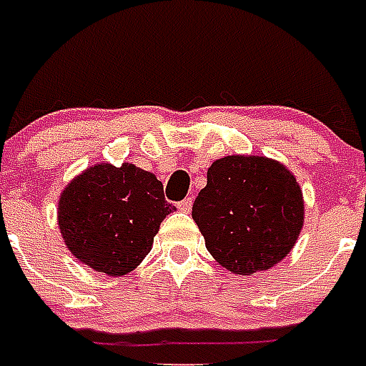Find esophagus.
<instances>
[{"instance_id": "34e87169", "label": "esophagus", "mask_w": 366, "mask_h": 366, "mask_svg": "<svg viewBox=\"0 0 366 366\" xmlns=\"http://www.w3.org/2000/svg\"><path fill=\"white\" fill-rule=\"evenodd\" d=\"M192 205H194V199H192V197H186V199H182V202L178 203L177 207L178 211H182V213H189V211H192Z\"/></svg>"}]
</instances>
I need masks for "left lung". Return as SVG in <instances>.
I'll return each mask as SVG.
<instances>
[{
  "label": "left lung",
  "mask_w": 366,
  "mask_h": 366,
  "mask_svg": "<svg viewBox=\"0 0 366 366\" xmlns=\"http://www.w3.org/2000/svg\"><path fill=\"white\" fill-rule=\"evenodd\" d=\"M303 194L274 159L228 155L207 171L192 217L214 261L234 274H253L288 255L303 228Z\"/></svg>",
  "instance_id": "obj_1"
}]
</instances>
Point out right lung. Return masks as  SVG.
Segmentation results:
<instances>
[{"mask_svg": "<svg viewBox=\"0 0 366 366\" xmlns=\"http://www.w3.org/2000/svg\"><path fill=\"white\" fill-rule=\"evenodd\" d=\"M172 211L155 174L130 163H99L66 184L57 220L66 247L80 263L122 276L152 251L161 222Z\"/></svg>", "mask_w": 366, "mask_h": 366, "instance_id": "add662e5", "label": "right lung"}]
</instances>
